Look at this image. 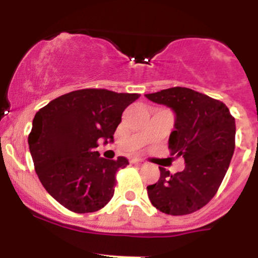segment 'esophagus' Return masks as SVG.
Segmentation results:
<instances>
[{"label":"esophagus","mask_w":258,"mask_h":258,"mask_svg":"<svg viewBox=\"0 0 258 258\" xmlns=\"http://www.w3.org/2000/svg\"><path fill=\"white\" fill-rule=\"evenodd\" d=\"M132 163H134V164H144V160L143 159H134V160H132Z\"/></svg>","instance_id":"34e87169"}]
</instances>
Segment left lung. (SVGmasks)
Segmentation results:
<instances>
[{
    "mask_svg": "<svg viewBox=\"0 0 258 258\" xmlns=\"http://www.w3.org/2000/svg\"><path fill=\"white\" fill-rule=\"evenodd\" d=\"M145 96L174 110L169 150L186 163L174 174L159 167L160 178L146 188L149 199L168 215L195 213L215 196L229 168L235 148L234 117L223 102L188 88L175 86Z\"/></svg>",
    "mask_w": 258,
    "mask_h": 258,
    "instance_id": "1",
    "label": "left lung"
}]
</instances>
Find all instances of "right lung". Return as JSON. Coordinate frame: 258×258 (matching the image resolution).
<instances>
[{
    "mask_svg": "<svg viewBox=\"0 0 258 258\" xmlns=\"http://www.w3.org/2000/svg\"><path fill=\"white\" fill-rule=\"evenodd\" d=\"M139 94L81 89L40 108L28 143L35 172L54 200L78 214L104 208L114 194L115 173L128 164L100 158L99 140L113 141L122 113Z\"/></svg>",
    "mask_w": 258,
    "mask_h": 258,
    "instance_id": "obj_1",
    "label": "right lung"
}]
</instances>
